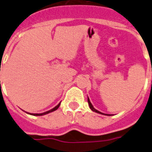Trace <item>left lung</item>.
Returning <instances> with one entry per match:
<instances>
[{"instance_id": "left-lung-1", "label": "left lung", "mask_w": 152, "mask_h": 152, "mask_svg": "<svg viewBox=\"0 0 152 152\" xmlns=\"http://www.w3.org/2000/svg\"><path fill=\"white\" fill-rule=\"evenodd\" d=\"M87 101H88V104H89V106H90V108H91V110H92V111H94V112H97V113H100V114H103V113H102V112H99V111L96 110L95 108H94V107H93V105H92V104H91V102H90V100H89V98H88V100H87Z\"/></svg>"}]
</instances>
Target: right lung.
Wrapping results in <instances>:
<instances>
[{
    "label": "right lung",
    "instance_id": "obj_1",
    "mask_svg": "<svg viewBox=\"0 0 152 152\" xmlns=\"http://www.w3.org/2000/svg\"><path fill=\"white\" fill-rule=\"evenodd\" d=\"M59 106H60V103H59V104H58V105H57L56 107H55V108H52V109H51V110H50V111H48V112H44V113H40V114H33V113H32V114H30V113H29V114H30V115H43L48 114V113H50V112H54V111L57 110V109H58V107H59Z\"/></svg>",
    "mask_w": 152,
    "mask_h": 152
}]
</instances>
